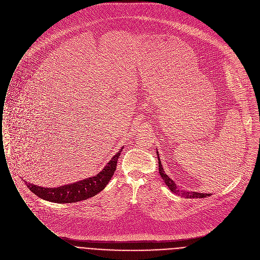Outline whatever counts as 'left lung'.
<instances>
[{
    "label": "left lung",
    "instance_id": "8db88e82",
    "mask_svg": "<svg viewBox=\"0 0 260 260\" xmlns=\"http://www.w3.org/2000/svg\"><path fill=\"white\" fill-rule=\"evenodd\" d=\"M156 155H157V159H158V170H159V173H160V176L161 178L164 179L165 183L167 184V186H169V188L174 192L175 194H178V196H183L184 198L186 199H191V198H207L209 196H211L210 193H201V192H197V191H185V190H182V189H179V187H177L176 183L173 181V179L165 173V170L162 168V165H161V161H160V158H159V154H158V151L156 150Z\"/></svg>",
    "mask_w": 260,
    "mask_h": 260
}]
</instances>
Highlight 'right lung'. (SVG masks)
I'll return each mask as SVG.
<instances>
[{
	"instance_id": "1",
	"label": "right lung",
	"mask_w": 260,
	"mask_h": 260,
	"mask_svg": "<svg viewBox=\"0 0 260 260\" xmlns=\"http://www.w3.org/2000/svg\"><path fill=\"white\" fill-rule=\"evenodd\" d=\"M123 148L124 147H122L111 158V160L100 173L86 179L61 185L58 187L38 186L24 180L25 184L33 193H35L36 196L45 201H49L52 203L69 204L85 201L102 191L109 183L111 177L116 171L117 161Z\"/></svg>"
}]
</instances>
